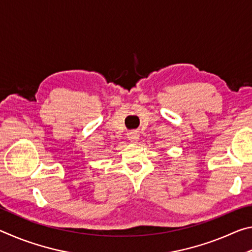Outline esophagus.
I'll list each match as a JSON object with an SVG mask.
<instances>
[{
	"instance_id": "esophagus-1",
	"label": "esophagus",
	"mask_w": 252,
	"mask_h": 252,
	"mask_svg": "<svg viewBox=\"0 0 252 252\" xmlns=\"http://www.w3.org/2000/svg\"><path fill=\"white\" fill-rule=\"evenodd\" d=\"M139 136H140V134H139L138 131H131V132H129V133H127V139H129L131 142L138 141Z\"/></svg>"
}]
</instances>
